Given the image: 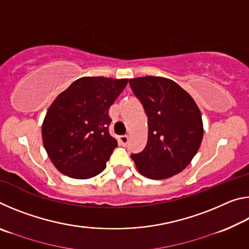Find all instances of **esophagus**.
<instances>
[{"mask_svg":"<svg viewBox=\"0 0 249 249\" xmlns=\"http://www.w3.org/2000/svg\"><path fill=\"white\" fill-rule=\"evenodd\" d=\"M119 142H120L121 145H123V146L127 145V142H128V136H127V135H123V136H120L119 137Z\"/></svg>","mask_w":249,"mask_h":249,"instance_id":"obj_1","label":"esophagus"}]
</instances>
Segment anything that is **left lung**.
Wrapping results in <instances>:
<instances>
[{"instance_id":"obj_1","label":"left lung","mask_w":249,"mask_h":249,"mask_svg":"<svg viewBox=\"0 0 249 249\" xmlns=\"http://www.w3.org/2000/svg\"><path fill=\"white\" fill-rule=\"evenodd\" d=\"M148 119L145 149L132 155L137 170L149 179H167L182 171L203 138V122L192 96L162 77L129 79Z\"/></svg>"}]
</instances>
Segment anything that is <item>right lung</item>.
I'll return each mask as SVG.
<instances>
[{
  "label": "right lung",
  "mask_w": 249,
  "mask_h": 249,
  "mask_svg": "<svg viewBox=\"0 0 249 249\" xmlns=\"http://www.w3.org/2000/svg\"><path fill=\"white\" fill-rule=\"evenodd\" d=\"M127 79L83 77L50 105L41 126L43 142L53 166L73 179L102 172L117 146L108 133V108Z\"/></svg>",
  "instance_id": "right-lung-1"
}]
</instances>
